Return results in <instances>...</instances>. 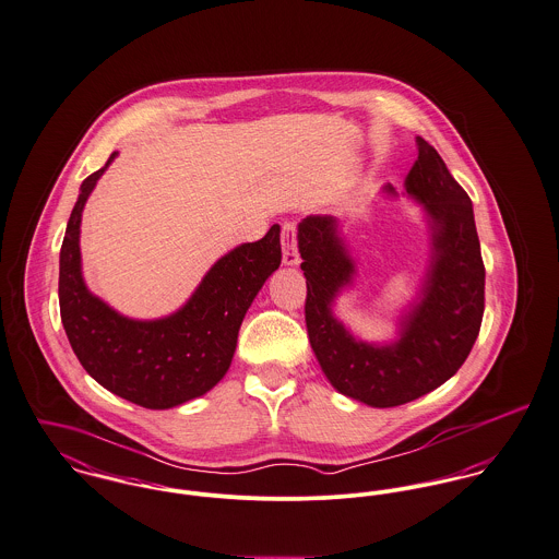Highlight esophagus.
I'll use <instances>...</instances> for the list:
<instances>
[{
	"mask_svg": "<svg viewBox=\"0 0 559 559\" xmlns=\"http://www.w3.org/2000/svg\"><path fill=\"white\" fill-rule=\"evenodd\" d=\"M281 247H283V263L285 265H298L300 252H298V231L294 223H285L281 229Z\"/></svg>",
	"mask_w": 559,
	"mask_h": 559,
	"instance_id": "obj_1",
	"label": "esophagus"
}]
</instances>
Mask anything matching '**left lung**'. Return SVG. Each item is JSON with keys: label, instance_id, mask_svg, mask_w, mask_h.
<instances>
[{"label": "left lung", "instance_id": "1", "mask_svg": "<svg viewBox=\"0 0 559 559\" xmlns=\"http://www.w3.org/2000/svg\"><path fill=\"white\" fill-rule=\"evenodd\" d=\"M405 192L423 203L431 225V263L418 300L401 319L399 341L372 345L332 314L356 265L338 236L336 218L307 216L298 249L307 276V330L321 371L345 396L371 407L409 403L448 381L467 360L485 312V263L472 199L423 136ZM394 194V188H383Z\"/></svg>", "mask_w": 559, "mask_h": 559}]
</instances>
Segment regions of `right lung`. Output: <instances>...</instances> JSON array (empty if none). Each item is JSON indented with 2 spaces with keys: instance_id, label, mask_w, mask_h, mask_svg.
<instances>
[{
  "instance_id": "add662e5",
  "label": "right lung",
  "mask_w": 559,
  "mask_h": 559,
  "mask_svg": "<svg viewBox=\"0 0 559 559\" xmlns=\"http://www.w3.org/2000/svg\"><path fill=\"white\" fill-rule=\"evenodd\" d=\"M87 176L60 250L63 330L83 369L103 388L145 409H169L212 390L229 371L238 332L254 296L281 265V227L221 257L187 305L169 317L136 321L96 298L81 274V214L114 163Z\"/></svg>"
}]
</instances>
